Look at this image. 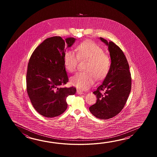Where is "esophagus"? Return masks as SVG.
<instances>
[{"mask_svg": "<svg viewBox=\"0 0 157 157\" xmlns=\"http://www.w3.org/2000/svg\"><path fill=\"white\" fill-rule=\"evenodd\" d=\"M77 93L78 94H80V95H82V94H84V93H83L82 91H81V90H77Z\"/></svg>", "mask_w": 157, "mask_h": 157, "instance_id": "obj_1", "label": "esophagus"}]
</instances>
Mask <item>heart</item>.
Instances as JSON below:
<instances>
[{
	"label": "heart",
	"mask_w": 157,
	"mask_h": 157,
	"mask_svg": "<svg viewBox=\"0 0 157 157\" xmlns=\"http://www.w3.org/2000/svg\"><path fill=\"white\" fill-rule=\"evenodd\" d=\"M74 51L68 50L64 54V63L66 69L74 72L77 69L79 59L87 60L85 70L71 77L72 85L82 90H86L93 84L95 78L102 80L106 77L111 67L109 56L103 53V49L94 42L87 41L81 44Z\"/></svg>",
	"instance_id": "obj_1"
}]
</instances>
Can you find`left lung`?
<instances>
[{"mask_svg": "<svg viewBox=\"0 0 157 157\" xmlns=\"http://www.w3.org/2000/svg\"><path fill=\"white\" fill-rule=\"evenodd\" d=\"M100 39L108 47L111 67L103 83L94 91L97 102L89 110L98 118L107 120L124 108L131 89V77L127 59L120 48L112 41Z\"/></svg>", "mask_w": 157, "mask_h": 157, "instance_id": "left-lung-1", "label": "left lung"}]
</instances>
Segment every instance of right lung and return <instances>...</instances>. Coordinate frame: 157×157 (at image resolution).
<instances>
[{
    "instance_id": "add662e5",
    "label": "right lung",
    "mask_w": 157,
    "mask_h": 157,
    "mask_svg": "<svg viewBox=\"0 0 157 157\" xmlns=\"http://www.w3.org/2000/svg\"><path fill=\"white\" fill-rule=\"evenodd\" d=\"M76 39L60 36L47 38L30 57L26 74L27 92L33 108L44 117L52 118L63 113L67 108V97L74 95L75 87H61L68 78L64 56L67 48Z\"/></svg>"
}]
</instances>
